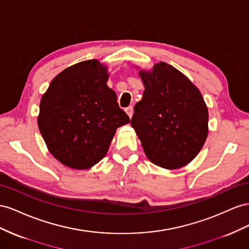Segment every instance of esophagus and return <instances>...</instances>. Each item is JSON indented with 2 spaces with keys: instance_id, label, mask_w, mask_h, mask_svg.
<instances>
[{
  "instance_id": "34e87169",
  "label": "esophagus",
  "mask_w": 249,
  "mask_h": 249,
  "mask_svg": "<svg viewBox=\"0 0 249 249\" xmlns=\"http://www.w3.org/2000/svg\"><path fill=\"white\" fill-rule=\"evenodd\" d=\"M125 110L127 112V115H128V117L131 118L133 115V106H128V107H127Z\"/></svg>"
}]
</instances>
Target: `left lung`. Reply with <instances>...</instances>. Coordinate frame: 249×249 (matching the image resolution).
Returning a JSON list of instances; mask_svg holds the SVG:
<instances>
[{
    "mask_svg": "<svg viewBox=\"0 0 249 249\" xmlns=\"http://www.w3.org/2000/svg\"><path fill=\"white\" fill-rule=\"evenodd\" d=\"M143 98L134 106L131 126L147 158L167 169L186 166L208 137L209 112L200 91L166 62L141 71Z\"/></svg>",
    "mask_w": 249,
    "mask_h": 249,
    "instance_id": "1",
    "label": "left lung"
}]
</instances>
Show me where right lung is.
Here are the masks:
<instances>
[{
    "mask_svg": "<svg viewBox=\"0 0 249 249\" xmlns=\"http://www.w3.org/2000/svg\"><path fill=\"white\" fill-rule=\"evenodd\" d=\"M107 79L104 66L85 60L62 71L42 96L38 128L61 164L73 169L94 166L107 153L118 127L129 123Z\"/></svg>",
    "mask_w": 249,
    "mask_h": 249,
    "instance_id": "obj_1",
    "label": "right lung"
}]
</instances>
